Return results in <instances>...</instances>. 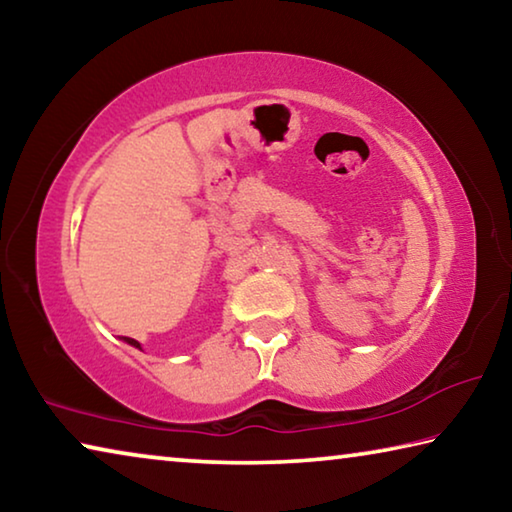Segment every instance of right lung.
I'll return each mask as SVG.
<instances>
[{"label": "right lung", "mask_w": 512, "mask_h": 512, "mask_svg": "<svg viewBox=\"0 0 512 512\" xmlns=\"http://www.w3.org/2000/svg\"><path fill=\"white\" fill-rule=\"evenodd\" d=\"M124 341H126V343H131V345H135V348H140V343H137L135 339H128V336H124Z\"/></svg>", "instance_id": "1"}]
</instances>
